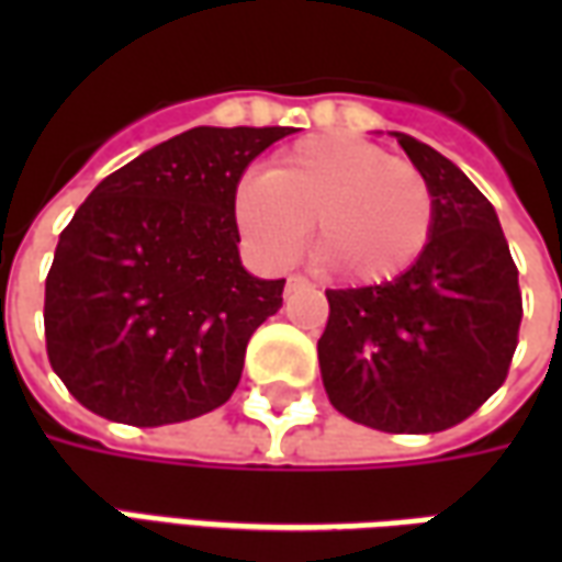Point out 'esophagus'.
Returning <instances> with one entry per match:
<instances>
[{"label": "esophagus", "mask_w": 562, "mask_h": 562, "mask_svg": "<svg viewBox=\"0 0 562 562\" xmlns=\"http://www.w3.org/2000/svg\"><path fill=\"white\" fill-rule=\"evenodd\" d=\"M313 282L306 280V277H301V273H294V277H289V282H285V292H301V289H310Z\"/></svg>", "instance_id": "obj_1"}]
</instances>
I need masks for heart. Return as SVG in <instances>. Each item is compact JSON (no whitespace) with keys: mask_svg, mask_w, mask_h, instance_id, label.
<instances>
[{"mask_svg":"<svg viewBox=\"0 0 562 562\" xmlns=\"http://www.w3.org/2000/svg\"><path fill=\"white\" fill-rule=\"evenodd\" d=\"M234 220L258 256L289 265L316 222V252L349 282H385L418 261L434 232L424 173L349 135H313L282 149L268 173L234 189Z\"/></svg>","mask_w":562,"mask_h":562,"instance_id":"heart-1","label":"heart"}]
</instances>
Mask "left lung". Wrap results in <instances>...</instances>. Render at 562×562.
I'll use <instances>...</instances> for the list:
<instances>
[{"label":"left lung","mask_w":562,"mask_h":562,"mask_svg":"<svg viewBox=\"0 0 562 562\" xmlns=\"http://www.w3.org/2000/svg\"><path fill=\"white\" fill-rule=\"evenodd\" d=\"M434 192V232L413 268L364 289H328L318 340L334 409L385 434H439L508 376L518 346V268L494 204L442 153L397 132Z\"/></svg>","instance_id":"left-lung-1"}]
</instances>
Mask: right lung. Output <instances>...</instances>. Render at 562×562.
<instances>
[{
    "label": "right lung",
    "instance_id": "obj_1",
    "mask_svg": "<svg viewBox=\"0 0 562 562\" xmlns=\"http://www.w3.org/2000/svg\"><path fill=\"white\" fill-rule=\"evenodd\" d=\"M289 126L189 128L104 177L44 282L54 373L90 413L161 427L213 413L285 280L240 265L234 189Z\"/></svg>",
    "mask_w": 562,
    "mask_h": 562
}]
</instances>
